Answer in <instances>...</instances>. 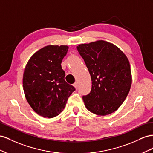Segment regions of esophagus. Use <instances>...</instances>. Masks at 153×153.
I'll return each instance as SVG.
<instances>
[{
  "label": "esophagus",
  "instance_id": "obj_1",
  "mask_svg": "<svg viewBox=\"0 0 153 153\" xmlns=\"http://www.w3.org/2000/svg\"><path fill=\"white\" fill-rule=\"evenodd\" d=\"M73 86L75 87V88L77 90V88H78V85H77V82H75V83H74V85H73Z\"/></svg>",
  "mask_w": 153,
  "mask_h": 153
}]
</instances>
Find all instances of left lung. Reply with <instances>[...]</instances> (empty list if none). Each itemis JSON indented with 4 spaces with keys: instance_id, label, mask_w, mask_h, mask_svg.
Masks as SVG:
<instances>
[{
    "instance_id": "obj_1",
    "label": "left lung",
    "mask_w": 153,
    "mask_h": 153,
    "mask_svg": "<svg viewBox=\"0 0 153 153\" xmlns=\"http://www.w3.org/2000/svg\"><path fill=\"white\" fill-rule=\"evenodd\" d=\"M91 79L90 94L82 96L87 110L98 115L115 111L129 93L132 78L129 60L119 47L104 40L77 47Z\"/></svg>"
}]
</instances>
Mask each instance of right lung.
<instances>
[{"label":"right lung","instance_id":"right-lung-1","mask_svg":"<svg viewBox=\"0 0 153 153\" xmlns=\"http://www.w3.org/2000/svg\"><path fill=\"white\" fill-rule=\"evenodd\" d=\"M67 45H47L35 52L26 65L23 76L25 98L39 115L53 118L66 105L75 88L65 80L62 68Z\"/></svg>","mask_w":153,"mask_h":153}]
</instances>
